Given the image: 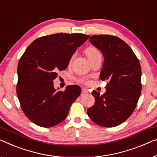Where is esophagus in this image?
Returning <instances> with one entry per match:
<instances>
[{
	"label": "esophagus",
	"mask_w": 157,
	"mask_h": 157,
	"mask_svg": "<svg viewBox=\"0 0 157 157\" xmlns=\"http://www.w3.org/2000/svg\"><path fill=\"white\" fill-rule=\"evenodd\" d=\"M87 92H88L87 90H86L85 88L82 89V94H86Z\"/></svg>",
	"instance_id": "obj_1"
}]
</instances>
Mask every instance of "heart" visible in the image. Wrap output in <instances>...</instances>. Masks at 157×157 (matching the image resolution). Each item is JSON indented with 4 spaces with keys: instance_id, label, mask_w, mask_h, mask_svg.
<instances>
[{
    "instance_id": "1",
    "label": "heart",
    "mask_w": 157,
    "mask_h": 157,
    "mask_svg": "<svg viewBox=\"0 0 157 157\" xmlns=\"http://www.w3.org/2000/svg\"><path fill=\"white\" fill-rule=\"evenodd\" d=\"M85 52H86V56H87V57L89 58V59L90 60H92L95 57H97V56L101 55L100 54V52L99 51V50H98L97 48L93 47V46H90V47H88L87 48H86ZM78 81L79 82L84 83L85 82V79L83 78H80L78 79Z\"/></svg>"
}]
</instances>
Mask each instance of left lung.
Here are the masks:
<instances>
[{
    "label": "left lung",
    "mask_w": 157,
    "mask_h": 157,
    "mask_svg": "<svg viewBox=\"0 0 157 157\" xmlns=\"http://www.w3.org/2000/svg\"><path fill=\"white\" fill-rule=\"evenodd\" d=\"M104 56L100 79L107 80L106 92L93 90V106L87 110L94 123L114 127L129 118L137 106L142 90L139 60L125 41L111 35H94L89 39Z\"/></svg>",
    "instance_id": "1"
}]
</instances>
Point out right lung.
Masks as SVG:
<instances>
[{
    "mask_svg": "<svg viewBox=\"0 0 157 157\" xmlns=\"http://www.w3.org/2000/svg\"><path fill=\"white\" fill-rule=\"evenodd\" d=\"M83 34L58 33L38 38L28 46L18 63L17 95L23 112L32 122L51 128L64 121L81 94L78 85L57 91L53 80L67 68L72 55L87 40Z\"/></svg>",
    "mask_w": 157,
    "mask_h": 157,
    "instance_id": "1",
    "label": "right lung"
}]
</instances>
